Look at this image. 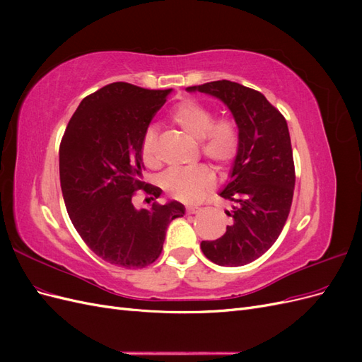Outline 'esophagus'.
<instances>
[{
    "mask_svg": "<svg viewBox=\"0 0 362 362\" xmlns=\"http://www.w3.org/2000/svg\"><path fill=\"white\" fill-rule=\"evenodd\" d=\"M201 210L199 206H196V205H187L185 206V213L187 214H194V213H198Z\"/></svg>",
    "mask_w": 362,
    "mask_h": 362,
    "instance_id": "obj_1",
    "label": "esophagus"
}]
</instances>
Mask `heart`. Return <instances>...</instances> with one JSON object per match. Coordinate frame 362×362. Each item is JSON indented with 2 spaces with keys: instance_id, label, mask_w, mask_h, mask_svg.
I'll return each mask as SVG.
<instances>
[{
  "instance_id": "obj_1",
  "label": "heart",
  "mask_w": 362,
  "mask_h": 362,
  "mask_svg": "<svg viewBox=\"0 0 362 362\" xmlns=\"http://www.w3.org/2000/svg\"><path fill=\"white\" fill-rule=\"evenodd\" d=\"M168 117L182 134L198 140L201 154L210 160L217 170H226L237 158L240 129L234 119L228 116L216 117L210 105L192 98L180 101ZM140 156L146 168L154 169L158 166L154 131H148L141 140ZM161 187L173 199L196 202L216 187V175L205 164L192 170H170L161 178Z\"/></svg>"
}]
</instances>
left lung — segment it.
Segmentation results:
<instances>
[{
	"instance_id": "8db88e82",
	"label": "left lung",
	"mask_w": 362,
	"mask_h": 362,
	"mask_svg": "<svg viewBox=\"0 0 362 362\" xmlns=\"http://www.w3.org/2000/svg\"><path fill=\"white\" fill-rule=\"evenodd\" d=\"M222 100L240 129V149L223 199L231 225L217 240L202 242L214 264L238 267L259 258L276 242L291 208L294 161L287 120L266 96L250 87L221 80L187 87Z\"/></svg>"
}]
</instances>
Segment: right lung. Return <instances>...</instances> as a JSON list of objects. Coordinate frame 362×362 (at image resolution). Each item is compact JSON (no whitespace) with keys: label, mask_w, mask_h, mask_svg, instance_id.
I'll list each match as a JSON object with an SVG mask.
<instances>
[{"label":"right lung","mask_w":362,"mask_h":362,"mask_svg":"<svg viewBox=\"0 0 362 362\" xmlns=\"http://www.w3.org/2000/svg\"><path fill=\"white\" fill-rule=\"evenodd\" d=\"M170 89L112 83L86 96L60 141V185L68 214L89 249L110 264L144 269L163 250L169 223L184 205L154 202L136 210L137 190L148 204L161 189L141 181L140 148L149 122Z\"/></svg>","instance_id":"add662e5"}]
</instances>
